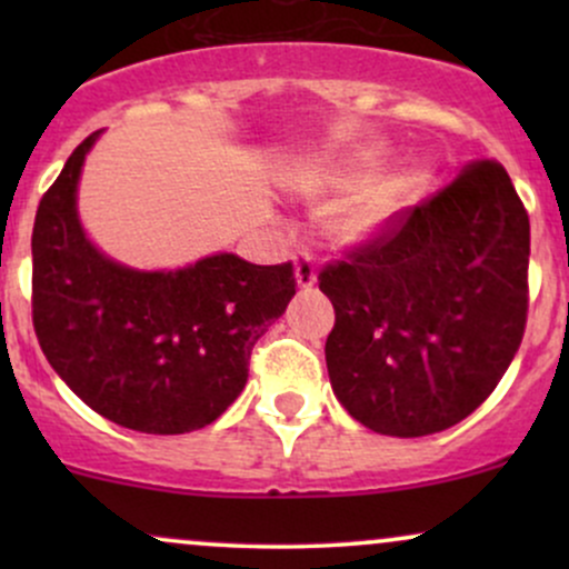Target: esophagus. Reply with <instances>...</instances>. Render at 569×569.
Listing matches in <instances>:
<instances>
[{"instance_id": "obj_1", "label": "esophagus", "mask_w": 569, "mask_h": 569, "mask_svg": "<svg viewBox=\"0 0 569 569\" xmlns=\"http://www.w3.org/2000/svg\"><path fill=\"white\" fill-rule=\"evenodd\" d=\"M297 283L302 289H310L316 283V259H312L310 251H299L297 257Z\"/></svg>"}]
</instances>
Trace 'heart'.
<instances>
[{"instance_id":"heart-1","label":"heart","mask_w":569,"mask_h":569,"mask_svg":"<svg viewBox=\"0 0 569 569\" xmlns=\"http://www.w3.org/2000/svg\"><path fill=\"white\" fill-rule=\"evenodd\" d=\"M377 162V152L363 154V160L358 166L345 168V171H337L335 176L326 179L329 187H348L361 168H371ZM401 181H377V184L361 187L356 194H350L348 200H342L331 211V232L337 234L339 240H348V243H356V240L369 238L388 221L390 213H393L398 194H401Z\"/></svg>"}]
</instances>
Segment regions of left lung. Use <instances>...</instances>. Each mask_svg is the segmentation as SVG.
Returning a JSON list of instances; mask_svg holds the SVG:
<instances>
[{
	"instance_id": "left-lung-1",
	"label": "left lung",
	"mask_w": 569,
	"mask_h": 569,
	"mask_svg": "<svg viewBox=\"0 0 569 569\" xmlns=\"http://www.w3.org/2000/svg\"><path fill=\"white\" fill-rule=\"evenodd\" d=\"M530 217L498 160L323 264L337 312L326 367L342 407L417 439L466 420L511 367L530 307Z\"/></svg>"
}]
</instances>
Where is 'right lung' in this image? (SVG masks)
<instances>
[{"label":"right lung","mask_w":569,"mask_h":569,"mask_svg":"<svg viewBox=\"0 0 569 569\" xmlns=\"http://www.w3.org/2000/svg\"><path fill=\"white\" fill-rule=\"evenodd\" d=\"M98 133L42 194L31 232V321L50 367L117 426L176 436L211 426L248 380L267 326L297 293L293 264L217 253L136 272L98 253L77 219L80 168Z\"/></svg>","instance_id":"right-lung-1"}]
</instances>
